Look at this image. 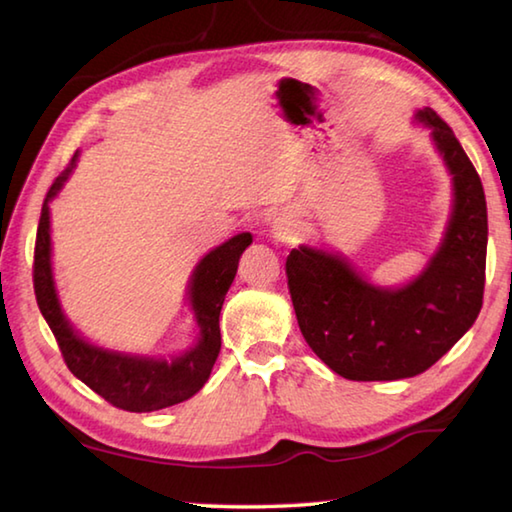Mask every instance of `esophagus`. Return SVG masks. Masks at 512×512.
<instances>
[{
    "mask_svg": "<svg viewBox=\"0 0 512 512\" xmlns=\"http://www.w3.org/2000/svg\"><path fill=\"white\" fill-rule=\"evenodd\" d=\"M273 237L280 244H293L300 237V226L291 215H280L273 221Z\"/></svg>",
    "mask_w": 512,
    "mask_h": 512,
    "instance_id": "obj_1",
    "label": "esophagus"
}]
</instances>
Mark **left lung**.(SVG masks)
<instances>
[{
	"instance_id": "1",
	"label": "left lung",
	"mask_w": 512,
	"mask_h": 512,
	"mask_svg": "<svg viewBox=\"0 0 512 512\" xmlns=\"http://www.w3.org/2000/svg\"><path fill=\"white\" fill-rule=\"evenodd\" d=\"M416 120L430 127L454 185L448 228L425 271L401 288H380L340 255L300 246L286 257L304 340L349 380L423 374L475 324L483 304L488 210L481 179L436 111L425 107Z\"/></svg>"
}]
</instances>
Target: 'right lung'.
Returning a JSON list of instances; mask_svg holds the SVG:
<instances>
[{
    "mask_svg": "<svg viewBox=\"0 0 512 512\" xmlns=\"http://www.w3.org/2000/svg\"><path fill=\"white\" fill-rule=\"evenodd\" d=\"M76 159L78 152L73 154L71 163L64 167L49 192H46L40 224H37L33 259V288L37 306H40L46 324H49L55 340H58L62 358L67 362L71 374L80 378L89 389H94L107 403L118 407V410L156 412L163 410V407L188 401L206 385L210 371L215 367L221 349V306H224L228 288L237 275L239 257L253 244V235L250 232L235 235L226 244L210 250L194 268L188 286V300L199 324V340L192 349L172 360H156L89 345L64 318L51 271L49 201L69 179Z\"/></svg>",
    "mask_w": 512,
    "mask_h": 512,
    "instance_id": "1",
    "label": "right lung"
}]
</instances>
